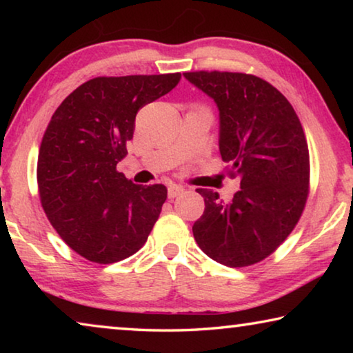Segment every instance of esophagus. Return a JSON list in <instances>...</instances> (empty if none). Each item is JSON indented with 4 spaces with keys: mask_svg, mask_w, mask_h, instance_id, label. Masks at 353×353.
Returning a JSON list of instances; mask_svg holds the SVG:
<instances>
[{
    "mask_svg": "<svg viewBox=\"0 0 353 353\" xmlns=\"http://www.w3.org/2000/svg\"><path fill=\"white\" fill-rule=\"evenodd\" d=\"M183 193V187H181V185H176V183H170L168 185V196L171 199L177 198L179 194Z\"/></svg>",
    "mask_w": 353,
    "mask_h": 353,
    "instance_id": "esophagus-1",
    "label": "esophagus"
}]
</instances>
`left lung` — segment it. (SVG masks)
<instances>
[{
    "label": "left lung",
    "mask_w": 353,
    "mask_h": 353,
    "mask_svg": "<svg viewBox=\"0 0 353 353\" xmlns=\"http://www.w3.org/2000/svg\"><path fill=\"white\" fill-rule=\"evenodd\" d=\"M187 79L219 110V152L240 179L229 204L198 188L205 208L193 225L199 248L229 268L270 256L302 216L308 198L310 154L294 109L261 77L229 71H190Z\"/></svg>",
    "instance_id": "obj_1"
}]
</instances>
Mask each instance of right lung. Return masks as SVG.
Wrapping results in <instances>:
<instances>
[{"label": "right lung", "mask_w": 353, "mask_h": 353, "mask_svg": "<svg viewBox=\"0 0 353 353\" xmlns=\"http://www.w3.org/2000/svg\"><path fill=\"white\" fill-rule=\"evenodd\" d=\"M181 73L93 77L62 101L41 139L37 183L51 225L83 259L121 261L141 249L166 201L162 183L137 185L117 171L143 105Z\"/></svg>", "instance_id": "right-lung-1"}]
</instances>
